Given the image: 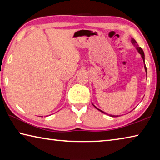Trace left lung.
Returning <instances> with one entry per match:
<instances>
[{
    "label": "left lung",
    "instance_id": "1",
    "mask_svg": "<svg viewBox=\"0 0 160 160\" xmlns=\"http://www.w3.org/2000/svg\"><path fill=\"white\" fill-rule=\"evenodd\" d=\"M131 43L132 44H133L135 47H136V48H137V50H138V52L141 54V56H142V59H143V61H144V63H145V54H144V52H143V51H142V49L140 47H138V44H137V42H136V41H135V40L134 39H131ZM145 71H146V73H147V68H146V66H145ZM95 107V106H94ZM95 108L96 109H98L99 111H100V112H102V113H106L105 112H102V110H100V109H99L98 108H97L96 107H95ZM111 116H112V117H115L116 116H113V115H110Z\"/></svg>",
    "mask_w": 160,
    "mask_h": 160
}]
</instances>
